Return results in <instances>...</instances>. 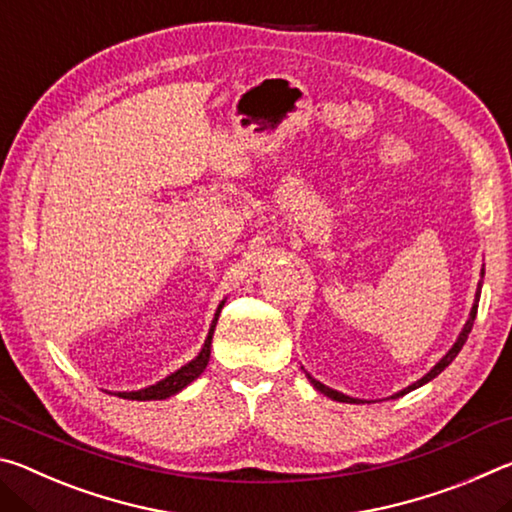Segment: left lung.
<instances>
[{
  "mask_svg": "<svg viewBox=\"0 0 512 512\" xmlns=\"http://www.w3.org/2000/svg\"><path fill=\"white\" fill-rule=\"evenodd\" d=\"M483 275H485V271L481 268V280H479V284H476V293H474V305H472V309H470V318L465 320V325H463V329H461V334H458V339H456V343L452 345V348L447 350V354L443 359H440L436 366H433L427 375L424 377H420L418 381H413L411 386H406V388H402L400 393H395V395H391V400H395V397H402V395H406V393H411V391H415V388H420V386H424L427 384V381H431L433 377H438L440 372H443L449 363H452L454 359H456V354L461 352V348L465 345V341H467V336H470V332H472V325H474V318H476V309H479V298H481V287H483ZM307 375V379H309V384L316 388L318 393H323V395H327V397H332V400H336V402H345V404H357V402H366V400H357V397H350V395H343V393H339V391H334V388H329V386H325V384H320L318 379H314L309 375V372H305Z\"/></svg>",
  "mask_w": 512,
  "mask_h": 512,
  "instance_id": "1",
  "label": "left lung"
}]
</instances>
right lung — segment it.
I'll use <instances>...</instances> for the list:
<instances>
[{"instance_id": "add662e5", "label": "right lung", "mask_w": 512, "mask_h": 512, "mask_svg": "<svg viewBox=\"0 0 512 512\" xmlns=\"http://www.w3.org/2000/svg\"><path fill=\"white\" fill-rule=\"evenodd\" d=\"M223 305H225V300H221V305L216 307V314H214V320H212V325H210V332H207V336H205L203 348H201V352H198L192 361L185 363L183 368H178L176 372H171V375H167L164 379L155 381L153 386L140 388V391H119V393H115V395H117V397H124V400H137V402L167 400V397L180 393V391H183V388H187L189 384H192L194 379L201 377V372L207 368V361H210L214 327H216V320H219V314H221Z\"/></svg>"}]
</instances>
